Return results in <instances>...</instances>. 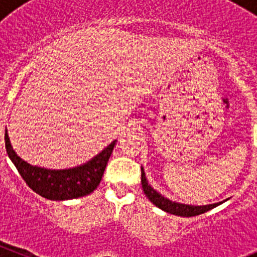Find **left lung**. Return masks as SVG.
I'll use <instances>...</instances> for the list:
<instances>
[{
  "instance_id": "1",
  "label": "left lung",
  "mask_w": 257,
  "mask_h": 257,
  "mask_svg": "<svg viewBox=\"0 0 257 257\" xmlns=\"http://www.w3.org/2000/svg\"><path fill=\"white\" fill-rule=\"evenodd\" d=\"M142 186H143V191L148 199L154 204L155 206H158L159 209L164 210V211L169 212V214L178 215V216H184V217H190V216H196V215L204 214V212L209 211V210L216 208L220 204H222L224 201H219V203L215 204H209V205H188V204H181L177 203V201L169 200L168 198L163 196L162 194L158 193L154 188H152L150 184H148L147 177H145L144 169L142 168Z\"/></svg>"
}]
</instances>
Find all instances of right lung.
<instances>
[{
	"mask_svg": "<svg viewBox=\"0 0 257 257\" xmlns=\"http://www.w3.org/2000/svg\"><path fill=\"white\" fill-rule=\"evenodd\" d=\"M5 143L10 159L17 168L26 184L43 198L61 201L82 198L97 189L116 141H113L84 164L58 170L31 165L18 157L10 142L7 129L5 133Z\"/></svg>",
	"mask_w": 257,
	"mask_h": 257,
	"instance_id": "right-lung-1",
	"label": "right lung"
}]
</instances>
